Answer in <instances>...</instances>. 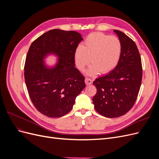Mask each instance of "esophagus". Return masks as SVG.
Returning a JSON list of instances; mask_svg holds the SVG:
<instances>
[{
    "label": "esophagus",
    "mask_w": 159,
    "mask_h": 159,
    "mask_svg": "<svg viewBox=\"0 0 159 159\" xmlns=\"http://www.w3.org/2000/svg\"><path fill=\"white\" fill-rule=\"evenodd\" d=\"M85 82L86 85H90L92 84V80H91L90 78H86L85 79Z\"/></svg>",
    "instance_id": "obj_1"
}]
</instances>
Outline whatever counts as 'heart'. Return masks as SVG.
<instances>
[{
	"label": "heart",
	"instance_id": "b5f03b06",
	"mask_svg": "<svg viewBox=\"0 0 159 159\" xmlns=\"http://www.w3.org/2000/svg\"><path fill=\"white\" fill-rule=\"evenodd\" d=\"M121 53V43L117 37L93 33L85 38L82 46L76 48L74 61L80 71H84L91 61L88 75H95L99 71L107 74L117 66Z\"/></svg>",
	"mask_w": 159,
	"mask_h": 159
}]
</instances>
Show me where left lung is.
<instances>
[{
  "label": "left lung",
  "instance_id": "obj_1",
  "mask_svg": "<svg viewBox=\"0 0 159 159\" xmlns=\"http://www.w3.org/2000/svg\"><path fill=\"white\" fill-rule=\"evenodd\" d=\"M121 43V53L117 66L93 84L97 93L93 98L95 109L108 118L127 113L136 102L141 85V58L134 42L125 34L113 30Z\"/></svg>",
  "mask_w": 159,
  "mask_h": 159
}]
</instances>
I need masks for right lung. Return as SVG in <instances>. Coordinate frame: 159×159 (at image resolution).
<instances>
[{"instance_id":"1","label":"right lung","mask_w":159,"mask_h":159,"mask_svg":"<svg viewBox=\"0 0 159 159\" xmlns=\"http://www.w3.org/2000/svg\"><path fill=\"white\" fill-rule=\"evenodd\" d=\"M82 40L75 31L54 29L38 37L28 50L25 65L28 92L36 109L47 117L69 113L85 87L84 76L74 64L75 50ZM50 54L59 57L52 68L43 60Z\"/></svg>"}]
</instances>
